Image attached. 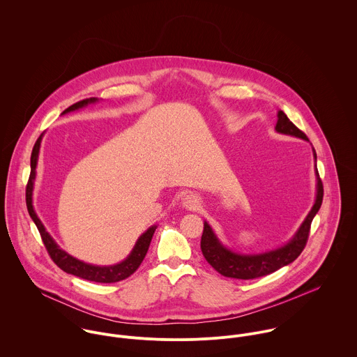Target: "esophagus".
<instances>
[{"instance_id":"esophagus-1","label":"esophagus","mask_w":357,"mask_h":357,"mask_svg":"<svg viewBox=\"0 0 357 357\" xmlns=\"http://www.w3.org/2000/svg\"><path fill=\"white\" fill-rule=\"evenodd\" d=\"M183 206L184 207H187V208H190V210H197L198 207H199V204H201V199L198 198V195H195V194H188V195H185L184 198H183Z\"/></svg>"}]
</instances>
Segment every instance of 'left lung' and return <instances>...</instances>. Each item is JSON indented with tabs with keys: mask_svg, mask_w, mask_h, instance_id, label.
Instances as JSON below:
<instances>
[{
	"mask_svg": "<svg viewBox=\"0 0 357 357\" xmlns=\"http://www.w3.org/2000/svg\"><path fill=\"white\" fill-rule=\"evenodd\" d=\"M278 133L282 135H290L303 140H307L305 133L301 132L283 111L278 112V122L275 126ZM313 156L316 160V153L313 150ZM316 176H317V185H316V201L313 204V207L307 213L304 222L296 232V235L290 239L289 243L284 246L265 252L261 255H239L235 253L229 249H227L215 236L213 232L211 227L204 221V235L201 239V249L206 258V261L222 276L227 278H234V279H255L261 278L265 275H269L279 268L289 265L293 262L298 255L303 253L305 249L309 231H310V224L316 213L319 211L321 202H323V183L319 177L317 167Z\"/></svg>",
	"mask_w": 357,
	"mask_h": 357,
	"instance_id": "left-lung-1",
	"label": "left lung"
}]
</instances>
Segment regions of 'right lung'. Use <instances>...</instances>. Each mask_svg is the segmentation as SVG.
I'll list each match as a JSON object with an SVG mask.
<instances>
[{"instance_id":"obj_1","label":"right lung","mask_w":357,"mask_h":357,"mask_svg":"<svg viewBox=\"0 0 357 357\" xmlns=\"http://www.w3.org/2000/svg\"><path fill=\"white\" fill-rule=\"evenodd\" d=\"M98 102V98H89L85 100L75 102L73 105H70L68 108H66L63 111V114L70 112V111H75L78 108H82L91 102ZM44 133L37 139L34 147H33V153H31V160H30V166H31V172H30V177H29V183L26 185V204H27V210L30 217L33 218V221L36 222L40 235L43 238V242L48 250V253L51 255L53 262L63 269L67 273H71L74 276L91 280V282H96V283H115L119 280H123L126 278H129L132 273H135L137 271V268L140 266V264L143 262L144 257L149 252L151 239H153V232L156 229V225L150 227L136 242L133 250L130 252V255H128L122 262L116 264V265H109V266H99V265H91L86 264L84 261H79L77 258H74L73 255H67L64 250H61L57 243L52 239L50 232L45 229L44 224L41 222V220L38 218L34 207H33V188H34V180H36V169H37V162H38V153H40V147H41V140H43Z\"/></svg>"}]
</instances>
